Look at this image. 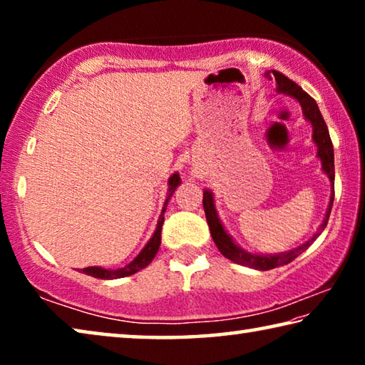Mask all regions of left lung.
<instances>
[{"label": "left lung", "mask_w": 365, "mask_h": 365, "mask_svg": "<svg viewBox=\"0 0 365 365\" xmlns=\"http://www.w3.org/2000/svg\"><path fill=\"white\" fill-rule=\"evenodd\" d=\"M270 76L275 77L277 91L298 101L302 109V115H304V119L307 122H311L312 141L317 146V158L320 159V163H322V172L329 177L330 180L331 195H330V202H329V207H327L324 222L320 224L319 232L314 235L309 242H306L304 245H301L292 251L279 252V255H255V252H250L243 250L242 246H238L232 238V235L227 233L225 227L222 225V220L219 219L217 209H215L212 191L205 188V191H202V206H205L207 225H209V230H211L215 246H217L222 255H224L227 259H230V261L237 262L240 265H246V267L256 269V270H270V269L280 267L283 264L292 262L293 259L298 257L302 251H306L309 246L312 245L314 240H316L327 227V222H329L331 206H333V197H335V158H333V145L330 140L329 128H327L324 117L320 114L317 103L314 101V98L309 96L299 85H296L293 80H289L288 77L283 76V73L277 71H269L265 73V77L272 78Z\"/></svg>", "instance_id": "8db88e82"}]
</instances>
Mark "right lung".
<instances>
[{
  "instance_id": "add662e5",
  "label": "right lung",
  "mask_w": 365,
  "mask_h": 365,
  "mask_svg": "<svg viewBox=\"0 0 365 365\" xmlns=\"http://www.w3.org/2000/svg\"><path fill=\"white\" fill-rule=\"evenodd\" d=\"M180 183H182L180 175H178L177 172H175V174L170 175L169 182H168V185H169L168 196H165L163 212H160L159 219H158L156 230H154L153 237L150 238V242L145 245V248L138 252V256L135 257L132 262H128L125 267H120V269H104V267H98V265H93V267L83 269V274L95 277V279H101V280H114V279H122V277L133 275V274H137L138 270L145 269L146 265L153 261L154 256H156V252L159 251V246H160V230H163V224H164L165 207H168L169 200L172 197V195H174V191L177 190V187Z\"/></svg>"
}]
</instances>
